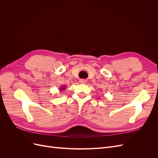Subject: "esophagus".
Segmentation results:
<instances>
[{
	"label": "esophagus",
	"mask_w": 158,
	"mask_h": 158,
	"mask_svg": "<svg viewBox=\"0 0 158 158\" xmlns=\"http://www.w3.org/2000/svg\"><path fill=\"white\" fill-rule=\"evenodd\" d=\"M86 82H87V81L85 80H84V79H81L80 80V83H81V84H85Z\"/></svg>",
	"instance_id": "1"
}]
</instances>
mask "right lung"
Masks as SVG:
<instances>
[{"label":"right lung","instance_id":"obj_1","mask_svg":"<svg viewBox=\"0 0 158 158\" xmlns=\"http://www.w3.org/2000/svg\"><path fill=\"white\" fill-rule=\"evenodd\" d=\"M64 88H65V86H63V88H61L60 89V90H64V89H65Z\"/></svg>","mask_w":158,"mask_h":158}]
</instances>
